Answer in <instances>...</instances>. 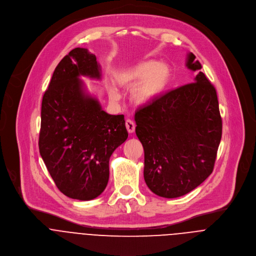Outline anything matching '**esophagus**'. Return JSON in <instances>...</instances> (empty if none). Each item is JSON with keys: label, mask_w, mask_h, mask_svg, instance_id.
I'll list each match as a JSON object with an SVG mask.
<instances>
[{"label": "esophagus", "mask_w": 256, "mask_h": 256, "mask_svg": "<svg viewBox=\"0 0 256 256\" xmlns=\"http://www.w3.org/2000/svg\"><path fill=\"white\" fill-rule=\"evenodd\" d=\"M126 128L128 130V132L130 134H132L134 132V128H136V126H134V122L132 120H126Z\"/></svg>", "instance_id": "1"}]
</instances>
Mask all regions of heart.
I'll return each instance as SVG.
<instances>
[{
    "mask_svg": "<svg viewBox=\"0 0 256 256\" xmlns=\"http://www.w3.org/2000/svg\"><path fill=\"white\" fill-rule=\"evenodd\" d=\"M172 70L168 64L146 60L136 66L120 70L116 74L118 84L130 88L138 82L132 92V100L136 104H148L162 96L170 84ZM110 96L116 100L118 94L114 88L110 90Z\"/></svg>",
    "mask_w": 256,
    "mask_h": 256,
    "instance_id": "b5f03b06",
    "label": "heart"
}]
</instances>
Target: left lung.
<instances>
[{"mask_svg": "<svg viewBox=\"0 0 256 256\" xmlns=\"http://www.w3.org/2000/svg\"><path fill=\"white\" fill-rule=\"evenodd\" d=\"M190 52L188 68L198 72L194 82L138 108L136 134L144 150V176L158 196L180 198L212 172L222 134L214 86Z\"/></svg>", "mask_w": 256, "mask_h": 256, "instance_id": "obj_1", "label": "left lung"}]
</instances>
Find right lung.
Masks as SVG:
<instances>
[{"label":"right lung","mask_w":256,"mask_h":256,"mask_svg":"<svg viewBox=\"0 0 256 256\" xmlns=\"http://www.w3.org/2000/svg\"><path fill=\"white\" fill-rule=\"evenodd\" d=\"M80 76L100 80V66L94 54L76 48L58 62L44 94L38 148L60 192L90 200L104 190L110 158L128 134L124 114L102 110Z\"/></svg>","instance_id":"right-lung-1"}]
</instances>
